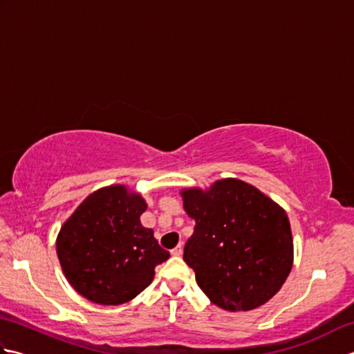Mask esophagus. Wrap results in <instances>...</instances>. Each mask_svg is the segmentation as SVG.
I'll return each instance as SVG.
<instances>
[{
    "mask_svg": "<svg viewBox=\"0 0 354 354\" xmlns=\"http://www.w3.org/2000/svg\"><path fill=\"white\" fill-rule=\"evenodd\" d=\"M170 254L173 255V257H179V255H183V245L179 243L176 248H173V250L170 251Z\"/></svg>",
    "mask_w": 354,
    "mask_h": 354,
    "instance_id": "34e87169",
    "label": "esophagus"
}]
</instances>
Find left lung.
<instances>
[{
    "label": "left lung",
    "instance_id": "1",
    "mask_svg": "<svg viewBox=\"0 0 354 354\" xmlns=\"http://www.w3.org/2000/svg\"><path fill=\"white\" fill-rule=\"evenodd\" d=\"M194 231L184 261L213 304L252 310L280 290L293 263L290 223L284 209L240 179L216 181L208 190H183Z\"/></svg>",
    "mask_w": 354,
    "mask_h": 354
}]
</instances>
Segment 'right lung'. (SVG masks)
<instances>
[{"mask_svg":"<svg viewBox=\"0 0 354 354\" xmlns=\"http://www.w3.org/2000/svg\"><path fill=\"white\" fill-rule=\"evenodd\" d=\"M147 204L124 185H109L82 202L56 240L66 280L82 297L103 306L131 301L155 277V266L170 257L145 228Z\"/></svg>","mask_w":354,"mask_h":354,"instance_id":"obj_1","label":"right lung"}]
</instances>
